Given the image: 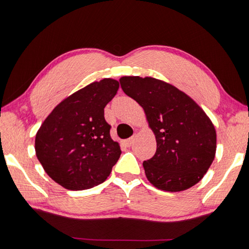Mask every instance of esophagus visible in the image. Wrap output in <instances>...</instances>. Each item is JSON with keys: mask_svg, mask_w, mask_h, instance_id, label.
Instances as JSON below:
<instances>
[{"mask_svg": "<svg viewBox=\"0 0 249 249\" xmlns=\"http://www.w3.org/2000/svg\"><path fill=\"white\" fill-rule=\"evenodd\" d=\"M134 141H135V137H130L129 139H127V140H125L123 143L125 144V146H127V147H129V146H131L134 144Z\"/></svg>", "mask_w": 249, "mask_h": 249, "instance_id": "34e87169", "label": "esophagus"}]
</instances>
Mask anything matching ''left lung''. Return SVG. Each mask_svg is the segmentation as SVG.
<instances>
[{
    "label": "left lung",
    "mask_w": 249,
    "mask_h": 249,
    "mask_svg": "<svg viewBox=\"0 0 249 249\" xmlns=\"http://www.w3.org/2000/svg\"><path fill=\"white\" fill-rule=\"evenodd\" d=\"M122 89L144 110L157 149L143 161L146 178L165 192L197 184L215 158L216 130L203 109L172 84L152 77L124 76Z\"/></svg>",
    "instance_id": "left-lung-1"
}]
</instances>
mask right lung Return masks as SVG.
Instances as JSON below:
<instances>
[{
  "label": "right lung",
  "instance_id": "1",
  "mask_svg": "<svg viewBox=\"0 0 249 249\" xmlns=\"http://www.w3.org/2000/svg\"><path fill=\"white\" fill-rule=\"evenodd\" d=\"M119 81L104 78L63 99L37 130L35 153L46 173L66 189L82 190L105 182L121 155L110 137L104 108Z\"/></svg>",
  "mask_w": 249,
  "mask_h": 249
}]
</instances>
